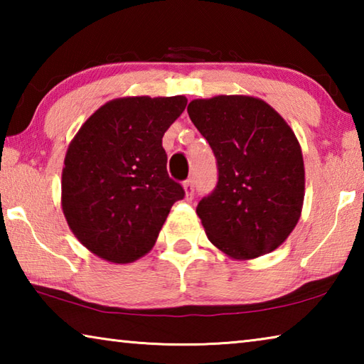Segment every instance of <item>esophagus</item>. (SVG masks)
I'll use <instances>...</instances> for the list:
<instances>
[{"instance_id":"esophagus-1","label":"esophagus","mask_w":364,"mask_h":364,"mask_svg":"<svg viewBox=\"0 0 364 364\" xmlns=\"http://www.w3.org/2000/svg\"><path fill=\"white\" fill-rule=\"evenodd\" d=\"M183 188H184V194H186V199L191 200L194 197V181L193 178H189V180H186L183 183Z\"/></svg>"}]
</instances>
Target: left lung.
Wrapping results in <instances>:
<instances>
[{"instance_id":"obj_1","label":"left lung","mask_w":364,"mask_h":364,"mask_svg":"<svg viewBox=\"0 0 364 364\" xmlns=\"http://www.w3.org/2000/svg\"><path fill=\"white\" fill-rule=\"evenodd\" d=\"M188 114L218 165L217 188L196 208L208 241L234 260L278 249L300 220L305 196L292 128L269 104L244 95L194 100Z\"/></svg>"}]
</instances>
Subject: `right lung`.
Returning a JSON list of instances; mask_svg holds the SVG:
<instances>
[{
	"mask_svg": "<svg viewBox=\"0 0 364 364\" xmlns=\"http://www.w3.org/2000/svg\"><path fill=\"white\" fill-rule=\"evenodd\" d=\"M186 104L184 96L119 97L97 109L70 141L60 204L75 237L102 260L144 257L171 205L184 197L167 173L162 138Z\"/></svg>",
	"mask_w": 364,
	"mask_h": 364,
	"instance_id": "obj_1",
	"label": "right lung"
}]
</instances>
